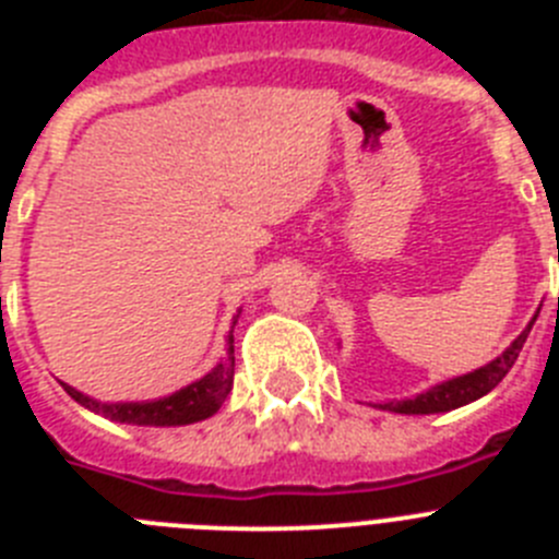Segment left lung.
I'll return each instance as SVG.
<instances>
[{
  "label": "left lung",
  "instance_id": "8db88e82",
  "mask_svg": "<svg viewBox=\"0 0 559 559\" xmlns=\"http://www.w3.org/2000/svg\"><path fill=\"white\" fill-rule=\"evenodd\" d=\"M535 319L537 316H532V322L523 328V333L518 335V338L512 341L510 347L503 349L498 358H492L490 364H484V367L473 369V372L467 374H456V378L451 380H442V383L426 389V392L414 394V397L386 400V403H374V406L394 414H442V412H453V408H462L467 406V403H473V400L484 397V394L492 392V389L507 378V372L512 369L518 355H521L523 344H526V338H530V330L532 324H535Z\"/></svg>",
  "mask_w": 559,
  "mask_h": 559
}]
</instances>
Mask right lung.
<instances>
[{"label":"right lung","instance_id":"right-lung-1","mask_svg":"<svg viewBox=\"0 0 559 559\" xmlns=\"http://www.w3.org/2000/svg\"><path fill=\"white\" fill-rule=\"evenodd\" d=\"M240 316V310H237ZM237 316L231 319V330L237 324ZM229 330L226 338V355L204 374V378L192 380L179 392L167 394L159 400H128V403H103V400L88 397V394L78 392L75 386L61 383L67 394L75 403H81L88 412L100 414V417L114 419V423H128V426H147V428H176L190 426V423H201V419L212 417L224 406L226 394L231 392V380H235V335Z\"/></svg>","mask_w":559,"mask_h":559}]
</instances>
